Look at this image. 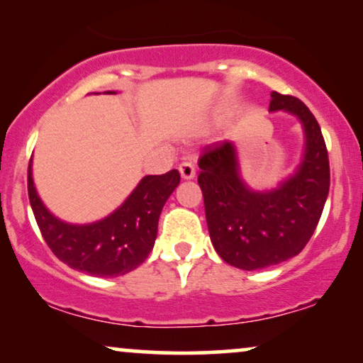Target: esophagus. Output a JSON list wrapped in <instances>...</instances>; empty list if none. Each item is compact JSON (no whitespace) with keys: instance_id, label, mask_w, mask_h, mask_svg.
I'll list each match as a JSON object with an SVG mask.
<instances>
[{"instance_id":"1","label":"esophagus","mask_w":363,"mask_h":363,"mask_svg":"<svg viewBox=\"0 0 363 363\" xmlns=\"http://www.w3.org/2000/svg\"><path fill=\"white\" fill-rule=\"evenodd\" d=\"M179 172H181L182 179H194L196 176V166L192 162H182L181 166H179Z\"/></svg>"}]
</instances>
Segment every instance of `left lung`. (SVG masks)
I'll use <instances>...</instances> for the list:
<instances>
[{"mask_svg":"<svg viewBox=\"0 0 363 363\" xmlns=\"http://www.w3.org/2000/svg\"><path fill=\"white\" fill-rule=\"evenodd\" d=\"M269 111L301 121L306 147L296 172L275 189L254 191L240 177L232 141L204 149L197 177L204 196L212 245L224 262L244 270L265 269L306 247L320 219L330 187V167L320 125L294 96L270 93Z\"/></svg>","mask_w":363,"mask_h":363,"instance_id":"1","label":"left lung"}]
</instances>
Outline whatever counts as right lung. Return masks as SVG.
<instances>
[{"mask_svg": "<svg viewBox=\"0 0 363 363\" xmlns=\"http://www.w3.org/2000/svg\"><path fill=\"white\" fill-rule=\"evenodd\" d=\"M108 94L116 93L108 91ZM179 181L181 176L176 169L143 177L113 214L91 224H69L48 211L36 192L31 161L28 196L43 239L61 262L96 277H118L147 259L156 242L159 216Z\"/></svg>", "mask_w": 363, "mask_h": 363, "instance_id": "1", "label": "right lung"}]
</instances>
